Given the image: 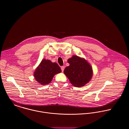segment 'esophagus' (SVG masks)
Masks as SVG:
<instances>
[{
    "label": "esophagus",
    "mask_w": 129,
    "mask_h": 129,
    "mask_svg": "<svg viewBox=\"0 0 129 129\" xmlns=\"http://www.w3.org/2000/svg\"><path fill=\"white\" fill-rule=\"evenodd\" d=\"M61 70H62V72H63V71H64V69H65V67H64V66H62V67H61Z\"/></svg>",
    "instance_id": "1"
}]
</instances>
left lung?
I'll use <instances>...</instances> for the list:
<instances>
[{
	"label": "left lung",
	"mask_w": 129,
	"mask_h": 129,
	"mask_svg": "<svg viewBox=\"0 0 129 129\" xmlns=\"http://www.w3.org/2000/svg\"><path fill=\"white\" fill-rule=\"evenodd\" d=\"M67 62L70 65L65 68L64 73L74 86L83 87L90 82L93 72L91 65L86 59L73 55Z\"/></svg>",
	"instance_id": "left-lung-1"
}]
</instances>
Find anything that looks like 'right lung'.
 <instances>
[{
    "label": "right lung",
    "instance_id": "right-lung-1",
    "mask_svg": "<svg viewBox=\"0 0 129 129\" xmlns=\"http://www.w3.org/2000/svg\"><path fill=\"white\" fill-rule=\"evenodd\" d=\"M59 66L55 62L43 59L34 72L36 81L42 85H45L51 82L53 77L61 72Z\"/></svg>",
    "mask_w": 129,
    "mask_h": 129
}]
</instances>
